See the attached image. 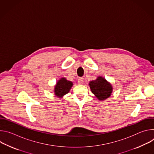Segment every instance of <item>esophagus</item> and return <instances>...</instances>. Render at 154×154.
I'll list each match as a JSON object with an SVG mask.
<instances>
[{
  "instance_id": "obj_1",
  "label": "esophagus",
  "mask_w": 154,
  "mask_h": 154,
  "mask_svg": "<svg viewBox=\"0 0 154 154\" xmlns=\"http://www.w3.org/2000/svg\"><path fill=\"white\" fill-rule=\"evenodd\" d=\"M83 83V78H79L78 79V84L79 85H82Z\"/></svg>"
}]
</instances>
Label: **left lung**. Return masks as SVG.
<instances>
[{
    "label": "left lung",
    "mask_w": 154,
    "mask_h": 154,
    "mask_svg": "<svg viewBox=\"0 0 154 154\" xmlns=\"http://www.w3.org/2000/svg\"><path fill=\"white\" fill-rule=\"evenodd\" d=\"M89 86L91 92L98 100L101 101L110 97L113 92L112 84L102 76H99L96 80L90 81Z\"/></svg>",
    "instance_id": "8db88e82"
}]
</instances>
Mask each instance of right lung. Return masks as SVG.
<instances>
[{
  "label": "right lung",
  "instance_id": "1",
  "mask_svg": "<svg viewBox=\"0 0 154 154\" xmlns=\"http://www.w3.org/2000/svg\"><path fill=\"white\" fill-rule=\"evenodd\" d=\"M72 86L73 83L71 81L68 80L65 77H61L57 82L55 85L54 89V94L58 98H63L64 95L69 92Z\"/></svg>",
  "mask_w": 154,
  "mask_h": 154
}]
</instances>
